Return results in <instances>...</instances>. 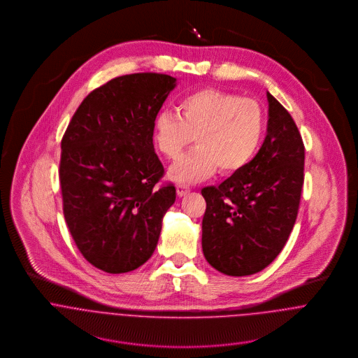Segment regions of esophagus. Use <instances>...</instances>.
<instances>
[{
	"label": "esophagus",
	"instance_id": "34e87169",
	"mask_svg": "<svg viewBox=\"0 0 358 358\" xmlns=\"http://www.w3.org/2000/svg\"><path fill=\"white\" fill-rule=\"evenodd\" d=\"M189 192H190V186H187V185H178L176 186V193H178L179 197L186 196Z\"/></svg>",
	"mask_w": 358,
	"mask_h": 358
}]
</instances>
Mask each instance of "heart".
Masks as SVG:
<instances>
[{
  "mask_svg": "<svg viewBox=\"0 0 358 358\" xmlns=\"http://www.w3.org/2000/svg\"><path fill=\"white\" fill-rule=\"evenodd\" d=\"M178 111L165 110L154 120V141L169 159L179 158L194 142L197 148L169 169L179 183L209 178L216 168L223 175L244 169L255 157L266 129L262 106L252 99L203 90L185 96Z\"/></svg>",
  "mask_w": 358,
  "mask_h": 358,
  "instance_id": "b5f03b06",
  "label": "heart"
}]
</instances>
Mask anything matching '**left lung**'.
<instances>
[{"instance_id":"obj_1","label":"left lung","mask_w":358,"mask_h":358,"mask_svg":"<svg viewBox=\"0 0 358 358\" xmlns=\"http://www.w3.org/2000/svg\"><path fill=\"white\" fill-rule=\"evenodd\" d=\"M267 135L254 159L219 186L201 190L203 252L217 271L243 277L268 266L282 251L301 203L305 146L299 129L267 92Z\"/></svg>"}]
</instances>
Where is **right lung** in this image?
<instances>
[{"mask_svg":"<svg viewBox=\"0 0 358 358\" xmlns=\"http://www.w3.org/2000/svg\"><path fill=\"white\" fill-rule=\"evenodd\" d=\"M176 78L136 73L92 91L62 139L63 215L83 256L106 273H128L153 255L162 217L176 199L157 186L154 120Z\"/></svg>","mask_w":358,"mask_h":358,"instance_id":"right-lung-1","label":"right lung"}]
</instances>
